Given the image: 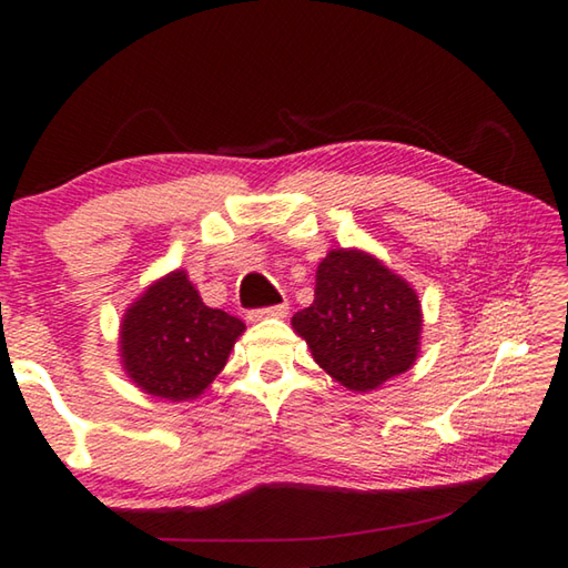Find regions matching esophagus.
<instances>
[{
  "label": "esophagus",
  "mask_w": 568,
  "mask_h": 568,
  "mask_svg": "<svg viewBox=\"0 0 568 568\" xmlns=\"http://www.w3.org/2000/svg\"><path fill=\"white\" fill-rule=\"evenodd\" d=\"M287 315V303H277V305H267V307H257V311H250L247 318L250 321H265V318H285Z\"/></svg>",
  "instance_id": "esophagus-1"
}]
</instances>
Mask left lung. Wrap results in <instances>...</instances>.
Segmentation results:
<instances>
[{
    "label": "left lung",
    "mask_w": 568,
    "mask_h": 568,
    "mask_svg": "<svg viewBox=\"0 0 568 568\" xmlns=\"http://www.w3.org/2000/svg\"><path fill=\"white\" fill-rule=\"evenodd\" d=\"M420 301L400 275L363 250H331L315 301L293 315L315 363L348 390L368 393L406 373L420 348Z\"/></svg>",
    "instance_id": "left-lung-1"
}]
</instances>
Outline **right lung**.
<instances>
[{
	"instance_id": "1",
	"label": "right lung",
	"mask_w": 568,
	"mask_h": 568,
	"mask_svg": "<svg viewBox=\"0 0 568 568\" xmlns=\"http://www.w3.org/2000/svg\"><path fill=\"white\" fill-rule=\"evenodd\" d=\"M245 323L207 307L185 271L152 283L120 325L122 368L138 388L172 403L192 400L225 368Z\"/></svg>"
}]
</instances>
